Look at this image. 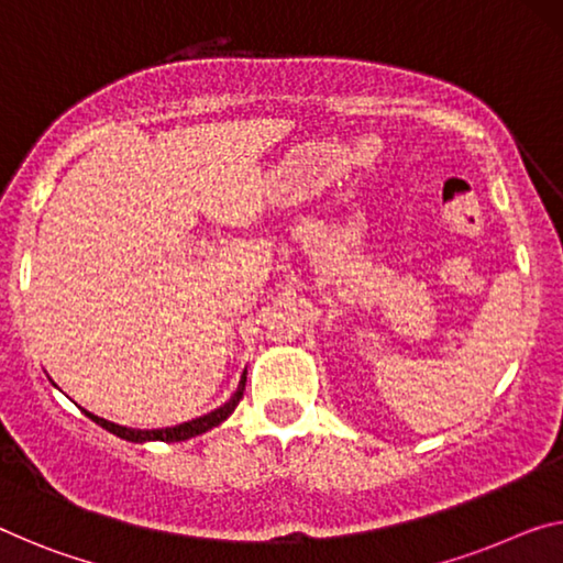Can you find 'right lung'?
<instances>
[{
    "label": "right lung",
    "mask_w": 563,
    "mask_h": 563,
    "mask_svg": "<svg viewBox=\"0 0 563 563\" xmlns=\"http://www.w3.org/2000/svg\"><path fill=\"white\" fill-rule=\"evenodd\" d=\"M244 387H246V372H244V377H241L239 390L233 393V397H231L227 405H221L219 410L203 415V418H196L191 422H184V426L166 428V430H131V428L115 426V422H110L106 418H98V415H92L88 410H82V412L88 415L92 422H98L100 428L110 430L112 435H118V438H123V440H131V443H145V440H166V443H173V440H176V443H178V440H188V438H194V435H201V432L211 430L216 426H221V422L227 420L233 410H236V405L241 402V397H244Z\"/></svg>",
    "instance_id": "1"
}]
</instances>
